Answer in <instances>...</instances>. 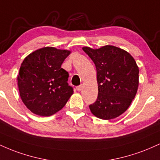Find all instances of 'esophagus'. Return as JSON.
<instances>
[{
  "label": "esophagus",
  "mask_w": 160,
  "mask_h": 160,
  "mask_svg": "<svg viewBox=\"0 0 160 160\" xmlns=\"http://www.w3.org/2000/svg\"><path fill=\"white\" fill-rule=\"evenodd\" d=\"M82 88V86H77V88H76V89H77V90L80 92V91H81Z\"/></svg>",
  "instance_id": "esophagus-1"
}]
</instances>
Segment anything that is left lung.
<instances>
[{
    "label": "left lung",
    "mask_w": 160,
    "mask_h": 160,
    "mask_svg": "<svg viewBox=\"0 0 160 160\" xmlns=\"http://www.w3.org/2000/svg\"><path fill=\"white\" fill-rule=\"evenodd\" d=\"M95 63L97 71L98 98L89 105L93 115L111 120L124 113L137 93L139 69L136 62L124 49L111 45L98 49L82 47Z\"/></svg>",
    "instance_id": "1"
}]
</instances>
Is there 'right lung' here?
<instances>
[{"instance_id":"right-lung-1","label":"right lung","mask_w":160,"mask_h":160,"mask_svg":"<svg viewBox=\"0 0 160 160\" xmlns=\"http://www.w3.org/2000/svg\"><path fill=\"white\" fill-rule=\"evenodd\" d=\"M71 51L47 47L37 49L23 60L17 77L22 101L28 109L49 117L62 109L73 95L68 83V72L62 68Z\"/></svg>"}]
</instances>
